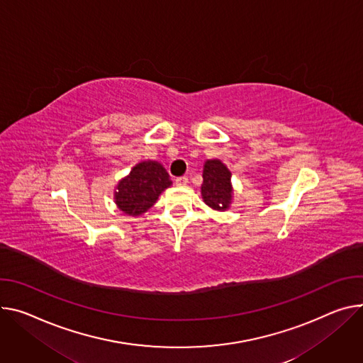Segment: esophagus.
<instances>
[{
  "instance_id": "obj_1",
  "label": "esophagus",
  "mask_w": 363,
  "mask_h": 363,
  "mask_svg": "<svg viewBox=\"0 0 363 363\" xmlns=\"http://www.w3.org/2000/svg\"><path fill=\"white\" fill-rule=\"evenodd\" d=\"M175 184H177L178 186H185V185L188 184V178H186V177H179V178L175 179Z\"/></svg>"
}]
</instances>
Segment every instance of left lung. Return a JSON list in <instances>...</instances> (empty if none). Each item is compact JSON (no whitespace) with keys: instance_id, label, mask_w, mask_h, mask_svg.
<instances>
[{"instance_id":"left-lung-1","label":"left lung","mask_w":363,"mask_h":363,"mask_svg":"<svg viewBox=\"0 0 363 363\" xmlns=\"http://www.w3.org/2000/svg\"><path fill=\"white\" fill-rule=\"evenodd\" d=\"M203 201L216 211H227L233 203L232 172L220 159H207L203 168Z\"/></svg>"}]
</instances>
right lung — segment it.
Returning <instances> with one entry per match:
<instances>
[{"label": "right lung", "mask_w": 363, "mask_h": 363, "mask_svg": "<svg viewBox=\"0 0 363 363\" xmlns=\"http://www.w3.org/2000/svg\"><path fill=\"white\" fill-rule=\"evenodd\" d=\"M171 185L172 181L163 164L156 160H142L114 186V203L125 216L140 217Z\"/></svg>", "instance_id": "obj_1"}]
</instances>
